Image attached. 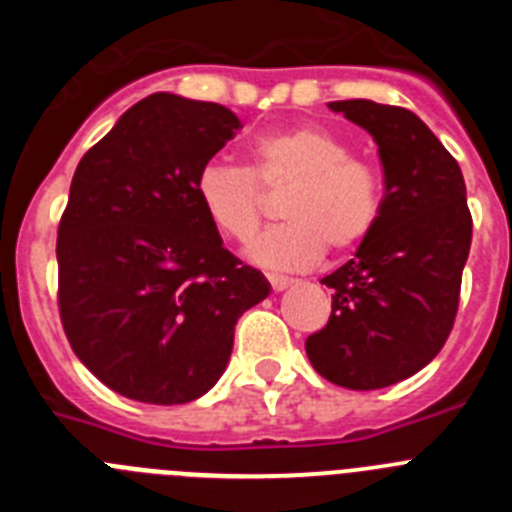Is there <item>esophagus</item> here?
Listing matches in <instances>:
<instances>
[{"label": "esophagus", "mask_w": 512, "mask_h": 512, "mask_svg": "<svg viewBox=\"0 0 512 512\" xmlns=\"http://www.w3.org/2000/svg\"><path fill=\"white\" fill-rule=\"evenodd\" d=\"M269 284L274 292H282V289L292 287L295 284V279H289V277H269Z\"/></svg>", "instance_id": "34e87169"}]
</instances>
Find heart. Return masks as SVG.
<instances>
[{
  "instance_id": "b5f03b06",
  "label": "heart",
  "mask_w": 512,
  "mask_h": 512,
  "mask_svg": "<svg viewBox=\"0 0 512 512\" xmlns=\"http://www.w3.org/2000/svg\"><path fill=\"white\" fill-rule=\"evenodd\" d=\"M290 192L279 207L282 228L253 241L248 259L274 271H305L325 248L348 253L374 233L382 215V176L351 156L343 138L318 125H297L259 138L251 169L210 161L194 192L210 223L230 241H251L264 223V197Z\"/></svg>"
}]
</instances>
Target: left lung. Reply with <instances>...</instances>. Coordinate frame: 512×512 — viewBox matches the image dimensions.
<instances>
[{
	"label": "left lung",
	"mask_w": 512,
	"mask_h": 512,
	"mask_svg": "<svg viewBox=\"0 0 512 512\" xmlns=\"http://www.w3.org/2000/svg\"><path fill=\"white\" fill-rule=\"evenodd\" d=\"M328 107L377 140L384 197L374 233L323 279L333 312L305 348L328 382L379 390L420 372L449 338L472 212L456 158L415 112L372 99Z\"/></svg>",
	"instance_id": "8db88e82"
}]
</instances>
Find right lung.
<instances>
[{"label":"right lung","instance_id":"right-lung-1","mask_svg":"<svg viewBox=\"0 0 512 512\" xmlns=\"http://www.w3.org/2000/svg\"><path fill=\"white\" fill-rule=\"evenodd\" d=\"M241 128L223 104L158 92L76 166L58 223V312L81 364L117 395L202 397L228 366L238 318L269 295L194 192Z\"/></svg>","mask_w":512,"mask_h":512}]
</instances>
